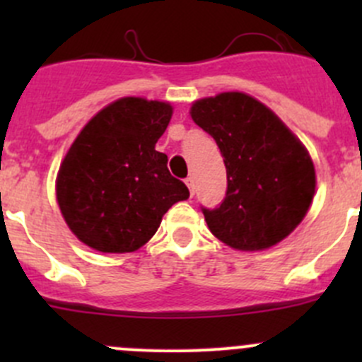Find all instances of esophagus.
Listing matches in <instances>:
<instances>
[{"label": "esophagus", "instance_id": "obj_1", "mask_svg": "<svg viewBox=\"0 0 362 362\" xmlns=\"http://www.w3.org/2000/svg\"><path fill=\"white\" fill-rule=\"evenodd\" d=\"M185 184H187L189 191H191V196H194V178L187 177V178H185Z\"/></svg>", "mask_w": 362, "mask_h": 362}]
</instances>
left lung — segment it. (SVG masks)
<instances>
[{"label": "left lung", "instance_id": "8db88e82", "mask_svg": "<svg viewBox=\"0 0 362 362\" xmlns=\"http://www.w3.org/2000/svg\"><path fill=\"white\" fill-rule=\"evenodd\" d=\"M217 141L228 173L224 202L202 208L211 235L236 250H264L294 231L315 194V168L305 145L266 105L222 93L191 107Z\"/></svg>", "mask_w": 362, "mask_h": 362}]
</instances>
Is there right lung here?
Masks as SVG:
<instances>
[{
    "label": "right lung",
    "instance_id": "1",
    "mask_svg": "<svg viewBox=\"0 0 362 362\" xmlns=\"http://www.w3.org/2000/svg\"><path fill=\"white\" fill-rule=\"evenodd\" d=\"M170 103L120 98L86 124L61 163L57 203L73 235L108 254L134 252L163 215L189 198L156 144L170 124Z\"/></svg>",
    "mask_w": 362,
    "mask_h": 362
}]
</instances>
